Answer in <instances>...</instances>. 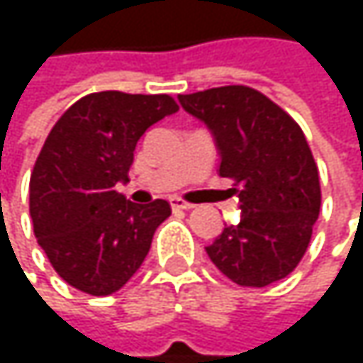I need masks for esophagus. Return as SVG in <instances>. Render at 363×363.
Segmentation results:
<instances>
[{"label":"esophagus","mask_w":363,"mask_h":363,"mask_svg":"<svg viewBox=\"0 0 363 363\" xmlns=\"http://www.w3.org/2000/svg\"><path fill=\"white\" fill-rule=\"evenodd\" d=\"M170 203H172V208H174V210H191V208H193V203L182 201L181 197H172V199H170Z\"/></svg>","instance_id":"obj_1"}]
</instances>
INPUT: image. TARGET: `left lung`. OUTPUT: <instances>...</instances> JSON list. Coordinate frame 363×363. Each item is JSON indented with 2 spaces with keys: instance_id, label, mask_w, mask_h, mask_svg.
Instances as JSON below:
<instances>
[{
  "instance_id": "1",
  "label": "left lung",
  "mask_w": 363,
  "mask_h": 363,
  "mask_svg": "<svg viewBox=\"0 0 363 363\" xmlns=\"http://www.w3.org/2000/svg\"><path fill=\"white\" fill-rule=\"evenodd\" d=\"M179 101L210 128L218 172L238 184L242 218L206 248L210 260L240 286L284 279L307 252L322 206L318 166L301 125L248 86L179 94Z\"/></svg>"
}]
</instances>
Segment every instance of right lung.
Instances as JSON below:
<instances>
[{
  "label": "right lung",
  "instance_id": "right-lung-1",
  "mask_svg": "<svg viewBox=\"0 0 363 363\" xmlns=\"http://www.w3.org/2000/svg\"><path fill=\"white\" fill-rule=\"evenodd\" d=\"M179 111L168 94L94 92L50 130L29 182L37 244L73 288L107 296L140 269L155 229L172 214L166 199L134 203L128 182L138 138Z\"/></svg>",
  "mask_w": 363,
  "mask_h": 363
}]
</instances>
